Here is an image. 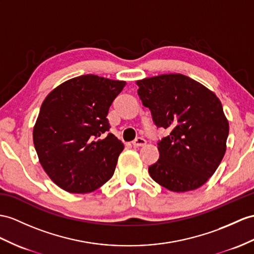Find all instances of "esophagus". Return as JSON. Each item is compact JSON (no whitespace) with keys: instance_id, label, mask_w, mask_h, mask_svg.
Returning <instances> with one entry per match:
<instances>
[{"instance_id":"1","label":"esophagus","mask_w":254,"mask_h":254,"mask_svg":"<svg viewBox=\"0 0 254 254\" xmlns=\"http://www.w3.org/2000/svg\"><path fill=\"white\" fill-rule=\"evenodd\" d=\"M146 144V140L144 138L142 137H138L135 138L133 141H132V145L133 146H143Z\"/></svg>"}]
</instances>
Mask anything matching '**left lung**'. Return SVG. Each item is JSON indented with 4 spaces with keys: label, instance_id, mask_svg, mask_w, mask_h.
<instances>
[{
    "label": "left lung",
    "instance_id": "obj_1",
    "mask_svg": "<svg viewBox=\"0 0 254 254\" xmlns=\"http://www.w3.org/2000/svg\"><path fill=\"white\" fill-rule=\"evenodd\" d=\"M137 85L156 127L170 130L158 140L159 158L148 167L150 176L172 191L198 189L226 151L230 126L219 98L183 74L144 78Z\"/></svg>",
    "mask_w": 254,
    "mask_h": 254
}]
</instances>
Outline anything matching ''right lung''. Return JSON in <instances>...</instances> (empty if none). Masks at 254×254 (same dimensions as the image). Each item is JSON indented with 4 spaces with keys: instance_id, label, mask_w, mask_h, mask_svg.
I'll list each match as a JSON object with an SVG mask.
<instances>
[{
    "instance_id": "1",
    "label": "right lung",
    "mask_w": 254,
    "mask_h": 254,
    "mask_svg": "<svg viewBox=\"0 0 254 254\" xmlns=\"http://www.w3.org/2000/svg\"><path fill=\"white\" fill-rule=\"evenodd\" d=\"M123 80L92 74L59 85L42 103L33 129L40 163L69 193H90L112 178L122 141L109 132V109Z\"/></svg>"
}]
</instances>
